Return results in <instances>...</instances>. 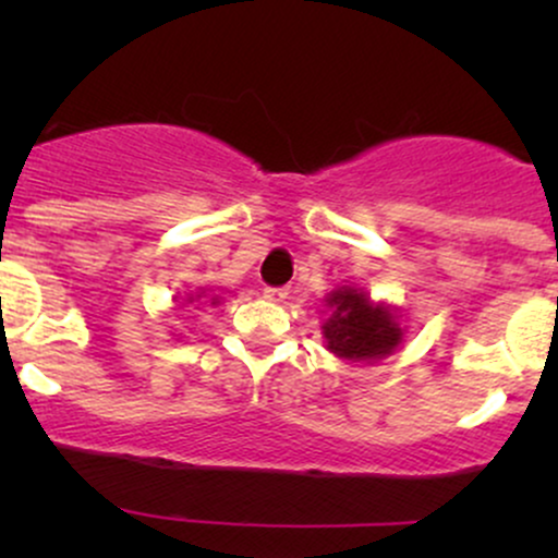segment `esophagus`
<instances>
[{
  "mask_svg": "<svg viewBox=\"0 0 558 558\" xmlns=\"http://www.w3.org/2000/svg\"><path fill=\"white\" fill-rule=\"evenodd\" d=\"M265 299H270L272 304H283L288 299V288H265Z\"/></svg>",
  "mask_w": 558,
  "mask_h": 558,
  "instance_id": "1",
  "label": "esophagus"
}]
</instances>
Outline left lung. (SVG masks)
<instances>
[{"mask_svg": "<svg viewBox=\"0 0 558 558\" xmlns=\"http://www.w3.org/2000/svg\"><path fill=\"white\" fill-rule=\"evenodd\" d=\"M325 319L319 325L325 349L345 362H380L393 356L407 338L399 306L375 301L354 283L336 286L323 299Z\"/></svg>", "mask_w": 558, "mask_h": 558, "instance_id": "1", "label": "left lung"}]
</instances>
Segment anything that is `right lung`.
<instances>
[{
    "label": "right lung",
    "instance_id": "obj_1",
    "mask_svg": "<svg viewBox=\"0 0 558 558\" xmlns=\"http://www.w3.org/2000/svg\"><path fill=\"white\" fill-rule=\"evenodd\" d=\"M220 293H222L220 288H198V291H194V293H185V296H181V301L183 304L194 306V310H198V306H207V304L217 306L222 301Z\"/></svg>",
    "mask_w": 558,
    "mask_h": 558
}]
</instances>
